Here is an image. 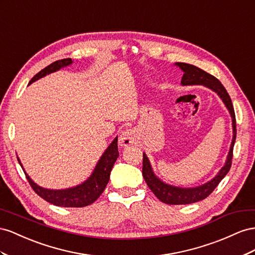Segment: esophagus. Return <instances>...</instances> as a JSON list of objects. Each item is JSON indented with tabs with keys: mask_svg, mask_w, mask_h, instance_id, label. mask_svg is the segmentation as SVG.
Masks as SVG:
<instances>
[{
	"mask_svg": "<svg viewBox=\"0 0 255 255\" xmlns=\"http://www.w3.org/2000/svg\"><path fill=\"white\" fill-rule=\"evenodd\" d=\"M134 141H135V132L131 129H127L125 131H123L119 139V143L122 147H128L129 145L133 144Z\"/></svg>",
	"mask_w": 255,
	"mask_h": 255,
	"instance_id": "esophagus-1",
	"label": "esophagus"
}]
</instances>
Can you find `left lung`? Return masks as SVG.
<instances>
[{
  "instance_id": "8db88e82",
  "label": "left lung",
  "mask_w": 255,
  "mask_h": 255,
  "mask_svg": "<svg viewBox=\"0 0 255 255\" xmlns=\"http://www.w3.org/2000/svg\"><path fill=\"white\" fill-rule=\"evenodd\" d=\"M175 65L184 71V76L181 78V85H204L218 94V96L222 99L223 104L228 108L232 118L233 126V140L231 143L230 151L227 157L225 164L222 166L221 170L218 172L217 175L212 180H209L206 184L199 187L180 188L163 183V181L161 179H159L155 175V173L152 172L149 160L146 154L143 152L142 174L152 193H154L160 201L165 203V204L184 205L191 204V203H195L206 199L207 196L215 190V188L219 185L220 181L230 171L232 165L233 148H234V144L236 140V119L231 97L219 80L215 78L214 76L207 74L206 71L202 70L201 68L194 66V65L186 63H175Z\"/></svg>"
}]
</instances>
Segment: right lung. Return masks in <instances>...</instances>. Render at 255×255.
Listing matches in <instances>:
<instances>
[{
	"label": "right lung",
	"instance_id": "add662e5",
	"mask_svg": "<svg viewBox=\"0 0 255 255\" xmlns=\"http://www.w3.org/2000/svg\"><path fill=\"white\" fill-rule=\"evenodd\" d=\"M72 64L71 59H63L60 61H56L49 66L40 70L38 74H36L28 84L35 82L42 77H45L51 72H54L56 70L61 69L62 67H66L68 65ZM119 157V148H118V136L112 141V143L109 145L106 151L100 157L99 161L97 162L95 169H94L92 175L87 178L84 183L80 184L76 187L68 188V189H62V190H52V189H46L35 184L31 179V177L25 173L22 164L20 162V159L18 158V161L22 168L26 179L30 183L33 190L37 193L40 198L45 201L51 203L55 206H62V207H84L87 205H91L92 203L95 202L101 193L104 192L106 186L108 184L109 179H110V173L113 168V165Z\"/></svg>",
	"mask_w": 255,
	"mask_h": 255
}]
</instances>
